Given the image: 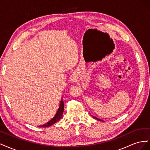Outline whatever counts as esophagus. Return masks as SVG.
Returning <instances> with one entry per match:
<instances>
[{"mask_svg":"<svg viewBox=\"0 0 150 150\" xmlns=\"http://www.w3.org/2000/svg\"><path fill=\"white\" fill-rule=\"evenodd\" d=\"M76 81V78H75L74 76H72V78H71V81H72V82L74 83V82H75Z\"/></svg>","mask_w":150,"mask_h":150,"instance_id":"34e87169","label":"esophagus"}]
</instances>
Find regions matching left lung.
Wrapping results in <instances>:
<instances>
[{
  "label": "left lung",
  "instance_id": "8db88e82",
  "mask_svg": "<svg viewBox=\"0 0 150 150\" xmlns=\"http://www.w3.org/2000/svg\"><path fill=\"white\" fill-rule=\"evenodd\" d=\"M94 117V118H96V119H97V120H99V121H102L101 120H99V119H98V118H96V117Z\"/></svg>",
  "mask_w": 150,
  "mask_h": 150
}]
</instances>
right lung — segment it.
<instances>
[{
    "label": "right lung",
    "instance_id": "1",
    "mask_svg": "<svg viewBox=\"0 0 150 150\" xmlns=\"http://www.w3.org/2000/svg\"><path fill=\"white\" fill-rule=\"evenodd\" d=\"M64 102L62 101V100H61V103H60V106L57 112L56 113V115H55L53 118L52 120H50L49 122H47L46 124H44L42 126H39V127H40V128H46V127H49L52 126V125L55 124L56 122H57L59 120H60V119L62 116V114H63V111H64Z\"/></svg>",
    "mask_w": 150,
    "mask_h": 150
}]
</instances>
